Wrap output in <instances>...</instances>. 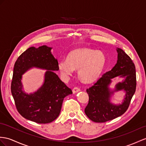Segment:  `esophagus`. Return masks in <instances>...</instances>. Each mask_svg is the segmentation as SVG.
Here are the masks:
<instances>
[{
  "label": "esophagus",
  "instance_id": "esophagus-1",
  "mask_svg": "<svg viewBox=\"0 0 146 146\" xmlns=\"http://www.w3.org/2000/svg\"><path fill=\"white\" fill-rule=\"evenodd\" d=\"M80 88H79V87H74L73 89H72V92H73V94H76V93H77V92H80Z\"/></svg>",
  "mask_w": 146,
  "mask_h": 146
}]
</instances>
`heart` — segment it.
Listing matches in <instances>:
<instances>
[{"label":"heart","mask_w":146,"mask_h":146,"mask_svg":"<svg viewBox=\"0 0 146 146\" xmlns=\"http://www.w3.org/2000/svg\"><path fill=\"white\" fill-rule=\"evenodd\" d=\"M106 63L105 55L101 51L89 48H78L70 51L67 59L58 62L60 73L64 79L72 75L74 69H78V76L85 82L97 79Z\"/></svg>","instance_id":"1"}]
</instances>
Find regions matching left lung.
Instances as JSON below:
<instances>
[{
    "label": "left lung",
    "mask_w": 146,
    "mask_h": 146,
    "mask_svg": "<svg viewBox=\"0 0 146 146\" xmlns=\"http://www.w3.org/2000/svg\"><path fill=\"white\" fill-rule=\"evenodd\" d=\"M116 51L118 60L115 66L86 90L89 100L85 108V113L88 118L96 123H104L124 114L136 92V75L134 64L123 49L118 48ZM118 76L124 78V80L115 86L114 90L111 91L109 85L111 79ZM120 90L126 92L122 104H112L110 102L112 95L114 92Z\"/></svg>",
    "instance_id": "1"
}]
</instances>
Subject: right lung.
Returning a JSON list of instances; mask_svg holds the SVG:
<instances>
[{
  "instance_id": "1",
  "label": "right lung",
  "mask_w": 146,
  "mask_h": 146,
  "mask_svg": "<svg viewBox=\"0 0 146 146\" xmlns=\"http://www.w3.org/2000/svg\"><path fill=\"white\" fill-rule=\"evenodd\" d=\"M52 48L44 45L30 47L21 54L14 65L11 92L18 111L23 118L40 123H49L61 112L62 102L72 94L54 71L58 70V60L51 54ZM33 67L47 70L44 84L33 93L23 90L22 75Z\"/></svg>"
}]
</instances>
